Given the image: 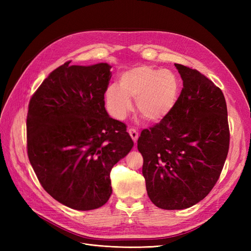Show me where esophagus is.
I'll use <instances>...</instances> for the list:
<instances>
[{"label": "esophagus", "instance_id": "34e87169", "mask_svg": "<svg viewBox=\"0 0 251 251\" xmlns=\"http://www.w3.org/2000/svg\"><path fill=\"white\" fill-rule=\"evenodd\" d=\"M127 132H128V134H130V136H131V138L133 139V141L134 142H136L137 141V139H138V136H139V134H138V131L136 130V128H133V127H131V128H128L127 130Z\"/></svg>", "mask_w": 251, "mask_h": 251}]
</instances>
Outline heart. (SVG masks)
<instances>
[{
  "mask_svg": "<svg viewBox=\"0 0 251 251\" xmlns=\"http://www.w3.org/2000/svg\"><path fill=\"white\" fill-rule=\"evenodd\" d=\"M180 80L170 70L149 66L134 68L121 74L119 85L111 83L105 90V102L112 115L124 119L136 100L139 115L149 123L168 117L177 103Z\"/></svg>",
  "mask_w": 251,
  "mask_h": 251,
  "instance_id": "heart-1",
  "label": "heart"
}]
</instances>
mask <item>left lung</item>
Returning a JSON list of instances; mask_svg holds the SVG:
<instances>
[{
  "mask_svg": "<svg viewBox=\"0 0 251 251\" xmlns=\"http://www.w3.org/2000/svg\"><path fill=\"white\" fill-rule=\"evenodd\" d=\"M183 88L174 110L144 128L137 148L149 198L162 209H184L203 200L217 183L229 149L222 91L205 75L175 64Z\"/></svg>",
  "mask_w": 251,
  "mask_h": 251,
  "instance_id": "obj_1",
  "label": "left lung"
}]
</instances>
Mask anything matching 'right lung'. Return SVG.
Returning <instances> with one entry per match:
<instances>
[{
    "label": "right lung",
    "mask_w": 251,
    "mask_h": 251,
    "mask_svg": "<svg viewBox=\"0 0 251 251\" xmlns=\"http://www.w3.org/2000/svg\"><path fill=\"white\" fill-rule=\"evenodd\" d=\"M70 63L53 70L29 101L27 153L52 198L91 210L108 202L111 170L134 142L126 126L104 108L112 67Z\"/></svg>",
    "instance_id": "1"
}]
</instances>
